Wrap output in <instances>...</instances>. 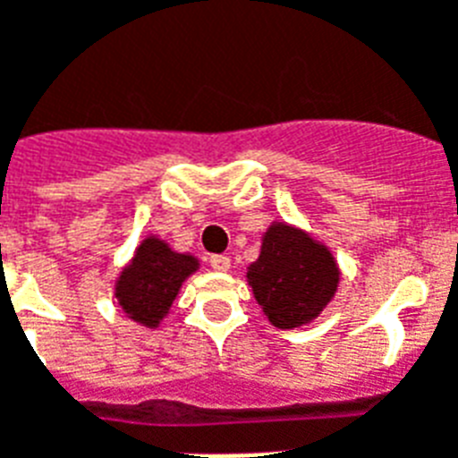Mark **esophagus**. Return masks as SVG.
Instances as JSON below:
<instances>
[{
	"instance_id": "obj_1",
	"label": "esophagus",
	"mask_w": 458,
	"mask_h": 458,
	"mask_svg": "<svg viewBox=\"0 0 458 458\" xmlns=\"http://www.w3.org/2000/svg\"><path fill=\"white\" fill-rule=\"evenodd\" d=\"M210 267H213L215 271H229L232 262H229V257L225 255H210Z\"/></svg>"
}]
</instances>
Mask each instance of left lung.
I'll use <instances>...</instances> for the list:
<instances>
[{"label":"left lung","mask_w":458,"mask_h":458,"mask_svg":"<svg viewBox=\"0 0 458 458\" xmlns=\"http://www.w3.org/2000/svg\"><path fill=\"white\" fill-rule=\"evenodd\" d=\"M248 283L271 323L293 330L311 323L335 297L339 269L325 245L278 222L264 233L259 259L248 269Z\"/></svg>","instance_id":"1"}]
</instances>
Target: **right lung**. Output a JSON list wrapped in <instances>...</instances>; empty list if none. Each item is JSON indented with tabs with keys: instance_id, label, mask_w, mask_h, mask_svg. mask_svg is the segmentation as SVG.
I'll use <instances>...</instances> for the list:
<instances>
[{
	"instance_id": "obj_1",
	"label": "right lung",
	"mask_w": 458,
	"mask_h": 458,
	"mask_svg": "<svg viewBox=\"0 0 458 458\" xmlns=\"http://www.w3.org/2000/svg\"><path fill=\"white\" fill-rule=\"evenodd\" d=\"M199 262L191 255L170 250L158 238H147L135 252L133 262L116 281V300L128 318L157 327L177 297V290Z\"/></svg>"
}]
</instances>
